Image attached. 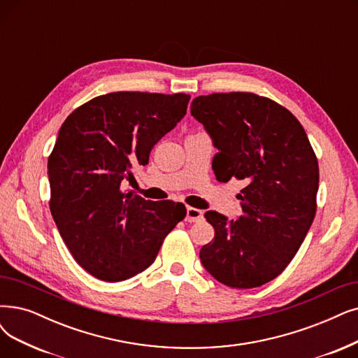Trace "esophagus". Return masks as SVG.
Wrapping results in <instances>:
<instances>
[{
    "label": "esophagus",
    "mask_w": 358,
    "mask_h": 358,
    "mask_svg": "<svg viewBox=\"0 0 358 358\" xmlns=\"http://www.w3.org/2000/svg\"><path fill=\"white\" fill-rule=\"evenodd\" d=\"M203 217H204L203 210H198V208H194V207H187V217H185V220H187V222H189V223L199 222Z\"/></svg>",
    "instance_id": "esophagus-1"
}]
</instances>
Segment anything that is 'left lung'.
<instances>
[{"mask_svg":"<svg viewBox=\"0 0 358 358\" xmlns=\"http://www.w3.org/2000/svg\"><path fill=\"white\" fill-rule=\"evenodd\" d=\"M191 114L204 126L217 154L219 182L245 180L242 214L204 217L214 239L199 251L208 273L226 287L250 289L285 270L316 214L319 164L304 127L294 114L251 92L196 96Z\"/></svg>","mask_w":358,"mask_h":358,"instance_id":"1","label":"left lung"}]
</instances>
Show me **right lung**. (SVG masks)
Here are the masks:
<instances>
[{"instance_id": "1", "label": "right lung", "mask_w": 358, "mask_h": 358, "mask_svg": "<svg viewBox=\"0 0 358 358\" xmlns=\"http://www.w3.org/2000/svg\"><path fill=\"white\" fill-rule=\"evenodd\" d=\"M188 94L111 92L64 120L48 159L50 208L73 259L106 282L129 279L152 264L187 208L122 192L132 169L183 119Z\"/></svg>"}]
</instances>
